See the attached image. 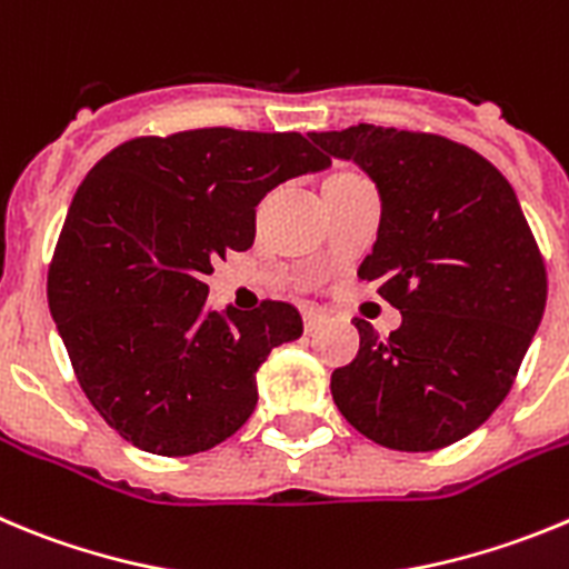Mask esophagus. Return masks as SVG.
I'll return each instance as SVG.
<instances>
[{"instance_id": "34e87169", "label": "esophagus", "mask_w": 569, "mask_h": 569, "mask_svg": "<svg viewBox=\"0 0 569 569\" xmlns=\"http://www.w3.org/2000/svg\"><path fill=\"white\" fill-rule=\"evenodd\" d=\"M327 321V312L316 310V307H305V330L312 332V330H319L321 325Z\"/></svg>"}]
</instances>
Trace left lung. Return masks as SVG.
<instances>
[{
	"instance_id": "1",
	"label": "left lung",
	"mask_w": 569,
	"mask_h": 569,
	"mask_svg": "<svg viewBox=\"0 0 569 569\" xmlns=\"http://www.w3.org/2000/svg\"><path fill=\"white\" fill-rule=\"evenodd\" d=\"M310 138L378 186V242L358 276L403 316L389 336L356 319L361 349L332 372V400L378 446H451L502 403L541 321L533 231L502 171L457 140L372 123Z\"/></svg>"
}]
</instances>
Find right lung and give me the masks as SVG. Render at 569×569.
Returning a JSON list of instances; mask_svg holds the SVG:
<instances>
[{
  "label": "right lung",
  "mask_w": 569,
  "mask_h": 569,
  "mask_svg": "<svg viewBox=\"0 0 569 569\" xmlns=\"http://www.w3.org/2000/svg\"><path fill=\"white\" fill-rule=\"evenodd\" d=\"M330 166L299 132L211 127L114 146L78 186L47 270L72 372L132 446L189 457L257 409V372L305 330L288 301L217 312L206 276L248 250L257 206Z\"/></svg>",
  "instance_id": "add662e5"
}]
</instances>
